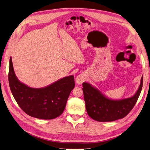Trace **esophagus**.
Returning <instances> with one entry per match:
<instances>
[{
  "instance_id": "34e87169",
  "label": "esophagus",
  "mask_w": 150,
  "mask_h": 150,
  "mask_svg": "<svg viewBox=\"0 0 150 150\" xmlns=\"http://www.w3.org/2000/svg\"><path fill=\"white\" fill-rule=\"evenodd\" d=\"M75 81H76V84H82V83L85 81V78H84V77L83 75H78V76L76 77Z\"/></svg>"
}]
</instances>
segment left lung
<instances>
[{"instance_id": "1", "label": "left lung", "mask_w": 150, "mask_h": 150, "mask_svg": "<svg viewBox=\"0 0 150 150\" xmlns=\"http://www.w3.org/2000/svg\"><path fill=\"white\" fill-rule=\"evenodd\" d=\"M143 86V76L137 92L128 98L112 100L107 98L87 83H83L86 109L89 116L98 122H113L127 116L136 105Z\"/></svg>"}]
</instances>
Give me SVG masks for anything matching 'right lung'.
Instances as JSON below:
<instances>
[{
	"label": "right lung",
	"mask_w": 150,
	"mask_h": 150,
	"mask_svg": "<svg viewBox=\"0 0 150 150\" xmlns=\"http://www.w3.org/2000/svg\"><path fill=\"white\" fill-rule=\"evenodd\" d=\"M8 81L13 96L22 111L30 116L44 120L55 119L63 112L70 93L75 87L74 76L71 75L45 88H29L16 76L11 58Z\"/></svg>",
	"instance_id": "add662e5"
}]
</instances>
